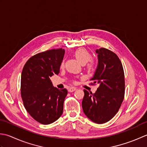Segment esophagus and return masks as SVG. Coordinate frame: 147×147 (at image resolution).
Masks as SVG:
<instances>
[{
  "label": "esophagus",
  "mask_w": 147,
  "mask_h": 147,
  "mask_svg": "<svg viewBox=\"0 0 147 147\" xmlns=\"http://www.w3.org/2000/svg\"><path fill=\"white\" fill-rule=\"evenodd\" d=\"M77 89L76 88H74V87H71V88H70L69 89H68V92H74Z\"/></svg>",
  "instance_id": "obj_1"
}]
</instances>
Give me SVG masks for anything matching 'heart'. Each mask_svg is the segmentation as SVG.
Wrapping results in <instances>:
<instances>
[{
    "label": "heart",
    "mask_w": 147,
    "mask_h": 147,
    "mask_svg": "<svg viewBox=\"0 0 147 147\" xmlns=\"http://www.w3.org/2000/svg\"><path fill=\"white\" fill-rule=\"evenodd\" d=\"M74 56L77 61L80 62L82 65L86 64L91 59V55L88 50L85 48H79L74 52ZM96 68V65L92 61H89L87 69L89 71H93Z\"/></svg>",
    "instance_id": "b5f03b06"
}]
</instances>
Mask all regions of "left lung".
<instances>
[{"label":"left lung","instance_id":"8db88e82","mask_svg":"<svg viewBox=\"0 0 147 147\" xmlns=\"http://www.w3.org/2000/svg\"><path fill=\"white\" fill-rule=\"evenodd\" d=\"M98 63L91 80L100 86L95 93L84 90V113L92 122L103 124L112 119L124 100L125 79L122 63L115 53L106 48L96 50Z\"/></svg>","mask_w":147,"mask_h":147}]
</instances>
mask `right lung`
<instances>
[{"label":"right lung","mask_w":147,"mask_h":147,"mask_svg":"<svg viewBox=\"0 0 147 147\" xmlns=\"http://www.w3.org/2000/svg\"><path fill=\"white\" fill-rule=\"evenodd\" d=\"M65 55L62 48L47 50L32 56L24 65L21 77V96L26 111L42 124L58 120L63 111L68 91L53 86L50 77L59 73Z\"/></svg>","instance_id":"obj_1"}]
</instances>
